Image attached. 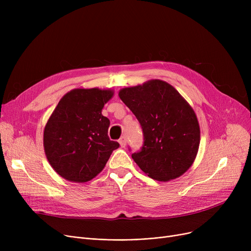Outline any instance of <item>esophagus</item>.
Masks as SVG:
<instances>
[{
	"label": "esophagus",
	"mask_w": 251,
	"mask_h": 251,
	"mask_svg": "<svg viewBox=\"0 0 251 251\" xmlns=\"http://www.w3.org/2000/svg\"><path fill=\"white\" fill-rule=\"evenodd\" d=\"M119 143H120L121 148H125L126 147V138L125 137L120 138V140H119Z\"/></svg>",
	"instance_id": "34e87169"
}]
</instances>
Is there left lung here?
<instances>
[{"label":"left lung","instance_id":"1","mask_svg":"<svg viewBox=\"0 0 251 251\" xmlns=\"http://www.w3.org/2000/svg\"><path fill=\"white\" fill-rule=\"evenodd\" d=\"M119 97L141 125L143 146L132 159L149 177L170 181L192 166L201 129L191 105L171 84L153 79L125 87Z\"/></svg>","mask_w":251,"mask_h":251}]
</instances>
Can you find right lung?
I'll use <instances>...</instances> for the list:
<instances>
[{
  "label": "right lung",
  "mask_w": 251,
  "mask_h": 251,
  "mask_svg": "<svg viewBox=\"0 0 251 251\" xmlns=\"http://www.w3.org/2000/svg\"><path fill=\"white\" fill-rule=\"evenodd\" d=\"M111 89L76 88L59 101L46 124L44 148L50 165L64 179L84 183L100 174L117 141L110 140V120L101 115Z\"/></svg>",
  "instance_id": "right-lung-1"
}]
</instances>
